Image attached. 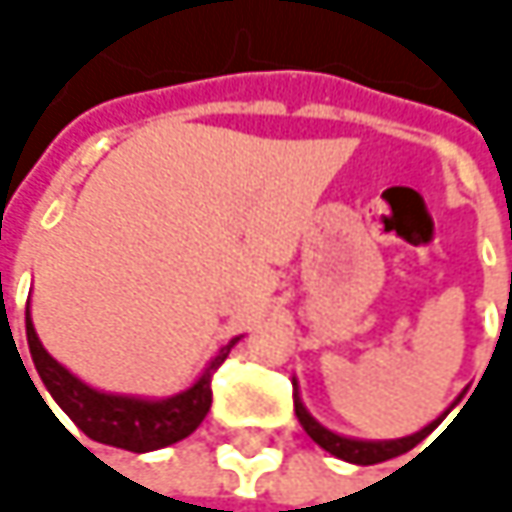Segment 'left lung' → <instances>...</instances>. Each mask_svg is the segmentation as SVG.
<instances>
[{
	"label": "left lung",
	"mask_w": 512,
	"mask_h": 512,
	"mask_svg": "<svg viewBox=\"0 0 512 512\" xmlns=\"http://www.w3.org/2000/svg\"><path fill=\"white\" fill-rule=\"evenodd\" d=\"M293 409H296V418H299V424H302V430L323 448V451H329L332 457H338V460L344 462H356V465H373V462H385L391 460V457H400V454H406V451H412L421 439H427L442 421H445V415L454 409H448L445 415H439L436 421H430L424 430H418V433H412V436H403V439H353V436H341V433H335V430H329V427H323L308 409H305V403H302V397H299V385H296V379H293Z\"/></svg>",
	"instance_id": "left-lung-1"
}]
</instances>
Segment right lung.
I'll return each mask as SVG.
<instances>
[{
    "label": "right lung",
    "instance_id": "1",
    "mask_svg": "<svg viewBox=\"0 0 512 512\" xmlns=\"http://www.w3.org/2000/svg\"><path fill=\"white\" fill-rule=\"evenodd\" d=\"M26 341H29L35 370L41 382L47 385L52 400L88 439L100 445L124 448L133 454H148V451H159L186 439L207 418L210 403H213V388H210L213 373L240 338H231L207 361V367L189 388L171 397H136V394H112V391L91 388L88 382H82L76 373H70L61 361H55L44 350L29 308H26Z\"/></svg>",
    "mask_w": 512,
    "mask_h": 512
}]
</instances>
